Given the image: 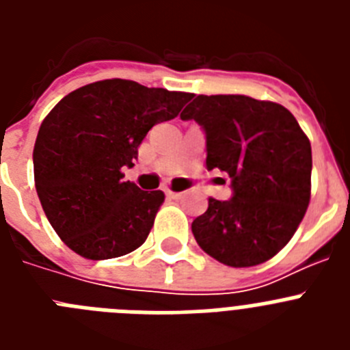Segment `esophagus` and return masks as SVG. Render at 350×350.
<instances>
[{
  "mask_svg": "<svg viewBox=\"0 0 350 350\" xmlns=\"http://www.w3.org/2000/svg\"><path fill=\"white\" fill-rule=\"evenodd\" d=\"M165 193H166V196L172 198V200H180V198L184 196V193H177V191H172V189H166Z\"/></svg>",
  "mask_w": 350,
  "mask_h": 350,
  "instance_id": "obj_1",
  "label": "esophagus"
}]
</instances>
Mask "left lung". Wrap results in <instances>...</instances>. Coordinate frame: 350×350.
I'll use <instances>...</instances> for the list:
<instances>
[{
	"label": "left lung",
	"mask_w": 350,
	"mask_h": 350,
	"mask_svg": "<svg viewBox=\"0 0 350 350\" xmlns=\"http://www.w3.org/2000/svg\"><path fill=\"white\" fill-rule=\"evenodd\" d=\"M206 135V168L231 178L233 198H208L193 221L198 245L222 265L256 267L298 230L310 203L312 148L295 116L273 101L200 94L180 113Z\"/></svg>",
	"instance_id": "obj_1"
}]
</instances>
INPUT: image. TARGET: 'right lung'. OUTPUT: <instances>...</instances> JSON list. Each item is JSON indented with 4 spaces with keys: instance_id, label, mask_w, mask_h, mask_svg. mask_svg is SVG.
<instances>
[{
    "instance_id": "right-lung-1",
    "label": "right lung",
    "mask_w": 350,
    "mask_h": 350,
    "mask_svg": "<svg viewBox=\"0 0 350 350\" xmlns=\"http://www.w3.org/2000/svg\"><path fill=\"white\" fill-rule=\"evenodd\" d=\"M191 92L122 79L88 83L64 96L40 126L35 185L59 238L82 258L110 259L147 240L163 191L122 180L154 124L175 119Z\"/></svg>"
}]
</instances>
